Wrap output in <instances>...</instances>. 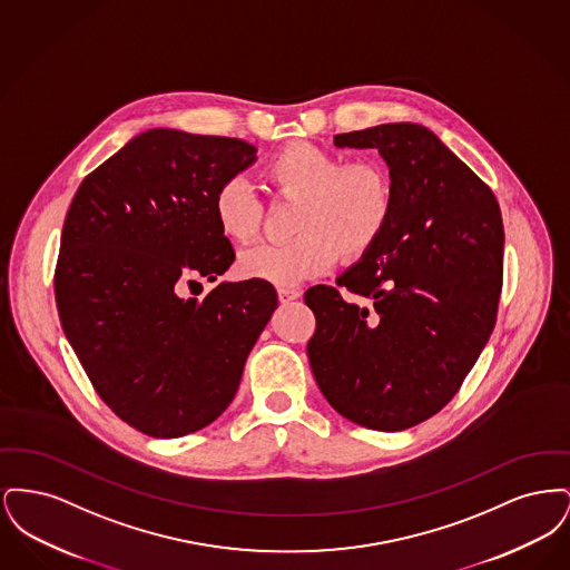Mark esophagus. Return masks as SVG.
Returning a JSON list of instances; mask_svg holds the SVG:
<instances>
[{"label":"esophagus","mask_w":570,"mask_h":570,"mask_svg":"<svg viewBox=\"0 0 570 570\" xmlns=\"http://www.w3.org/2000/svg\"><path fill=\"white\" fill-rule=\"evenodd\" d=\"M301 297V291L298 288H291V286H282V288H277V298H279V303H291V301H295V298Z\"/></svg>","instance_id":"1"}]
</instances>
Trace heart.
I'll return each instance as SVG.
<instances>
[{"mask_svg":"<svg viewBox=\"0 0 570 570\" xmlns=\"http://www.w3.org/2000/svg\"><path fill=\"white\" fill-rule=\"evenodd\" d=\"M263 177L273 198L295 200L288 228L295 237L244 252L239 269L247 277L297 284L331 269L337 256L361 261L379 245L393 216V181L376 160L344 163L326 147L293 140L265 163ZM212 209L228 242L252 244L261 235L263 203L242 179H226Z\"/></svg>","mask_w":570,"mask_h":570,"instance_id":"b5f03b06","label":"heart"}]
</instances>
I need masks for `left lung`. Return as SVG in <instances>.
<instances>
[{
	"mask_svg": "<svg viewBox=\"0 0 570 570\" xmlns=\"http://www.w3.org/2000/svg\"><path fill=\"white\" fill-rule=\"evenodd\" d=\"M379 149L393 216L379 245L335 286L307 288V356L326 402L376 432L446 406L485 348L502 293L500 205L440 138L416 124L335 136Z\"/></svg>",
	"mask_w": 570,
	"mask_h": 570,
	"instance_id": "1",
	"label": "left lung"
}]
</instances>
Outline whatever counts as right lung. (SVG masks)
Masks as SVG:
<instances>
[{
  "mask_svg": "<svg viewBox=\"0 0 570 570\" xmlns=\"http://www.w3.org/2000/svg\"><path fill=\"white\" fill-rule=\"evenodd\" d=\"M254 151L228 136L147 130L91 170L68 209L59 321L100 400L142 434L179 438L214 423L277 307L258 277L181 297L235 261L212 205Z\"/></svg>",
  "mask_w": 570,
  "mask_h": 570,
  "instance_id": "obj_1",
  "label": "right lung"
}]
</instances>
